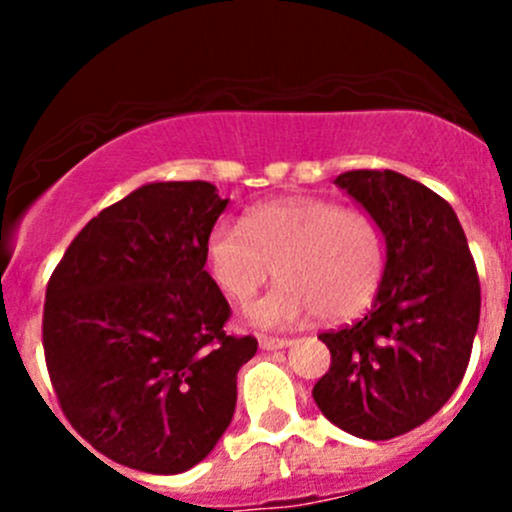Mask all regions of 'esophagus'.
<instances>
[{
	"label": "esophagus",
	"instance_id": "34e87169",
	"mask_svg": "<svg viewBox=\"0 0 512 512\" xmlns=\"http://www.w3.org/2000/svg\"><path fill=\"white\" fill-rule=\"evenodd\" d=\"M289 342L287 337H270V334H262L260 337V347L267 349V352H275V349H285Z\"/></svg>",
	"mask_w": 512,
	"mask_h": 512
}]
</instances>
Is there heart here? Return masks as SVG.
<instances>
[{"label":"heart","instance_id":"heart-1","mask_svg":"<svg viewBox=\"0 0 512 512\" xmlns=\"http://www.w3.org/2000/svg\"><path fill=\"white\" fill-rule=\"evenodd\" d=\"M205 260L227 302L247 304L272 267L282 282L252 304L255 324H292L317 312L347 319L374 297L384 270V240L369 215L324 198H280L252 208L242 223L220 220Z\"/></svg>","mask_w":512,"mask_h":512}]
</instances>
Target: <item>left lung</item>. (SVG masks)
Wrapping results in <instances>:
<instances>
[{
	"mask_svg": "<svg viewBox=\"0 0 512 512\" xmlns=\"http://www.w3.org/2000/svg\"><path fill=\"white\" fill-rule=\"evenodd\" d=\"M339 188L386 237V267L364 319L319 334L332 364L312 396L352 436L386 441L436 414L466 374L480 282L451 205L394 170H349Z\"/></svg>",
	"mask_w": 512,
	"mask_h": 512,
	"instance_id": "obj_1",
	"label": "left lung"
}]
</instances>
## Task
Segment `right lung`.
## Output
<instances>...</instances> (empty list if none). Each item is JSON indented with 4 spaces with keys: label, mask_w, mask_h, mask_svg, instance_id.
Listing matches in <instances>:
<instances>
[{
    "label": "right lung",
    "mask_w": 512,
    "mask_h": 512,
    "mask_svg": "<svg viewBox=\"0 0 512 512\" xmlns=\"http://www.w3.org/2000/svg\"><path fill=\"white\" fill-rule=\"evenodd\" d=\"M225 205L205 180L143 185L91 218L49 277L41 344L56 401L126 468L188 471L235 414L257 339L225 332L232 309L205 272Z\"/></svg>",
    "instance_id": "obj_1"
}]
</instances>
